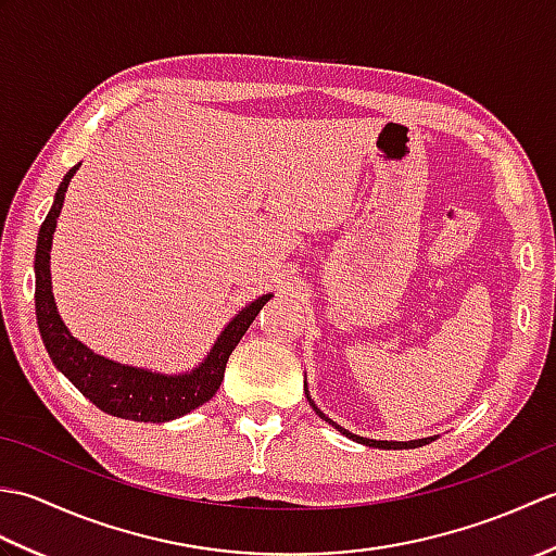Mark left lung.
<instances>
[{
  "instance_id": "obj_1",
  "label": "left lung",
  "mask_w": 556,
  "mask_h": 556,
  "mask_svg": "<svg viewBox=\"0 0 556 556\" xmlns=\"http://www.w3.org/2000/svg\"><path fill=\"white\" fill-rule=\"evenodd\" d=\"M311 406L315 408V413H320V410H317V406L313 404V401H311ZM320 418H325L323 416V413H320ZM329 425H334L332 420H329V418H325ZM334 428L339 430V432H344L346 437H351V440H356V442H361V444H368V446H377V448H413V446H422V444H430L432 440H413V442H377V440H368V437H358V434H351V432H346L344 428H339V425H334Z\"/></svg>"
}]
</instances>
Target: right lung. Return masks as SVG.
<instances>
[{
	"mask_svg": "<svg viewBox=\"0 0 556 556\" xmlns=\"http://www.w3.org/2000/svg\"><path fill=\"white\" fill-rule=\"evenodd\" d=\"M76 169L78 164L74 169H68L64 181L59 184L54 205L50 215L45 217L38 233V253H35V315H38L42 344L56 365V370H62L83 396L90 399L92 404L110 413V416L140 422H164L181 418L215 396L224 380V368H227L231 351L245 334V329L251 327L255 315L263 311L269 296L253 301L248 308L236 315L229 327L219 334L205 363L198 365L188 375L167 377L140 368H128V365H119L92 353L78 339L68 334L66 325L56 313L50 281L52 233L59 212H62L64 205L68 181Z\"/></svg>",
	"mask_w": 556,
	"mask_h": 556,
	"instance_id": "obj_1",
	"label": "right lung"
}]
</instances>
